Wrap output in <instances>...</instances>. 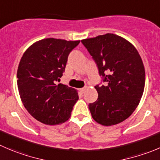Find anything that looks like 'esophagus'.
<instances>
[{
    "instance_id": "obj_1",
    "label": "esophagus",
    "mask_w": 160,
    "mask_h": 160,
    "mask_svg": "<svg viewBox=\"0 0 160 160\" xmlns=\"http://www.w3.org/2000/svg\"><path fill=\"white\" fill-rule=\"evenodd\" d=\"M84 91H85V88H80V92L81 93V94H83V93H84Z\"/></svg>"
}]
</instances>
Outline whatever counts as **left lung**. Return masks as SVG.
I'll return each mask as SVG.
<instances>
[{
    "mask_svg": "<svg viewBox=\"0 0 160 160\" xmlns=\"http://www.w3.org/2000/svg\"><path fill=\"white\" fill-rule=\"evenodd\" d=\"M81 42L105 83L94 87L98 99L88 105L92 118L103 126L121 123L134 112L143 94L145 72L142 58L133 44L116 34Z\"/></svg>",
    "mask_w": 160,
    "mask_h": 160,
    "instance_id": "obj_1",
    "label": "left lung"
}]
</instances>
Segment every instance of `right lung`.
Masks as SVG:
<instances>
[{
  "label": "right lung",
  "mask_w": 160,
  "mask_h": 160,
  "mask_svg": "<svg viewBox=\"0 0 160 160\" xmlns=\"http://www.w3.org/2000/svg\"><path fill=\"white\" fill-rule=\"evenodd\" d=\"M80 41L47 38L25 52L17 71L20 98L29 114L47 125L64 123L78 100L74 88L55 84L65 71L68 56Z\"/></svg>",
  "instance_id": "add662e5"
}]
</instances>
